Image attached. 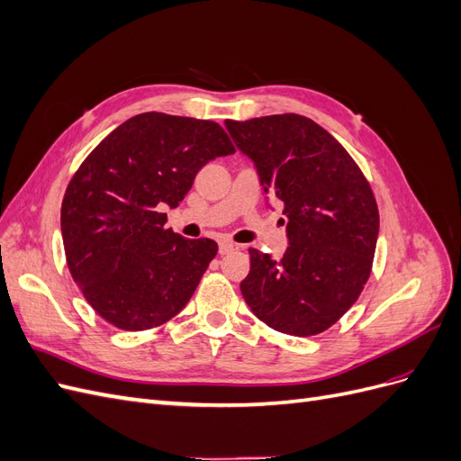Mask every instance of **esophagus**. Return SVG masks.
<instances>
[{
    "instance_id": "esophagus-1",
    "label": "esophagus",
    "mask_w": 461,
    "mask_h": 461,
    "mask_svg": "<svg viewBox=\"0 0 461 461\" xmlns=\"http://www.w3.org/2000/svg\"><path fill=\"white\" fill-rule=\"evenodd\" d=\"M239 248H240L239 244H234V242H230V240H221V242H219V254L225 256V254L232 252V249H239Z\"/></svg>"
}]
</instances>
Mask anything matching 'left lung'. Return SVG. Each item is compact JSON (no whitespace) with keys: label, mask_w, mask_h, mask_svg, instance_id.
Here are the masks:
<instances>
[{"label":"left lung","mask_w":461,"mask_h":461,"mask_svg":"<svg viewBox=\"0 0 461 461\" xmlns=\"http://www.w3.org/2000/svg\"><path fill=\"white\" fill-rule=\"evenodd\" d=\"M225 127L252 159L265 196L283 202L286 217L281 259L249 248L242 296L271 329L313 337L352 308L369 278L379 236L371 186L348 151L308 117L285 113Z\"/></svg>","instance_id":"obj_1"}]
</instances>
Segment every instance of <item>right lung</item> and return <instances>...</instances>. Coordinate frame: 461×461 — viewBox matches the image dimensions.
<instances>
[{"label": "right lung", "mask_w": 461, "mask_h": 461, "mask_svg": "<svg viewBox=\"0 0 461 461\" xmlns=\"http://www.w3.org/2000/svg\"><path fill=\"white\" fill-rule=\"evenodd\" d=\"M234 148L217 122L167 113L124 121L80 165L61 205L68 271L122 330L163 325L185 308L217 242L167 229L202 167Z\"/></svg>", "instance_id": "obj_1"}]
</instances>
